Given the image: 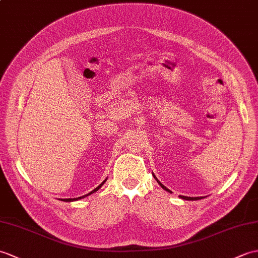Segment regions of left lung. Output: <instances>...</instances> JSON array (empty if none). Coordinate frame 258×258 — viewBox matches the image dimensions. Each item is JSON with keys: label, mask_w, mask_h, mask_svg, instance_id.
<instances>
[{"label": "left lung", "mask_w": 258, "mask_h": 258, "mask_svg": "<svg viewBox=\"0 0 258 258\" xmlns=\"http://www.w3.org/2000/svg\"><path fill=\"white\" fill-rule=\"evenodd\" d=\"M153 176H154V178H155V179H156V181L159 183V185H160L161 188H163V189H164V190H166V191H168V192H170V194H171V191H170L168 188H166L165 185L158 180V179L156 178V176L154 175V173H153ZM179 198H181V199H183V200H189V201H196V200H201V199H203V197H185V196H179Z\"/></svg>", "instance_id": "obj_1"}]
</instances>
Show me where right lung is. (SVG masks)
Returning <instances> with one entry per match:
<instances>
[{"label": "right lung", "mask_w": 258, "mask_h": 258, "mask_svg": "<svg viewBox=\"0 0 258 258\" xmlns=\"http://www.w3.org/2000/svg\"><path fill=\"white\" fill-rule=\"evenodd\" d=\"M107 179V178H106ZM106 179H105V180L103 181V182H102V183H100L99 185H98V187L97 188H95V189H93L92 191H91V192H89V194H87V195H85V196H82V197H78V198H73V199H71V198H70V199H62V201H64V202H73V201H78V200H80V199H83V198H86V197H88V196H90V195H92V194H94V192H97V191L102 187V185H103L104 184V182L106 181Z\"/></svg>", "instance_id": "add662e5"}]
</instances>
